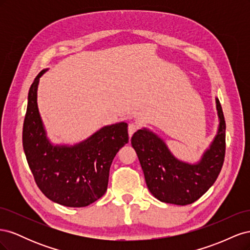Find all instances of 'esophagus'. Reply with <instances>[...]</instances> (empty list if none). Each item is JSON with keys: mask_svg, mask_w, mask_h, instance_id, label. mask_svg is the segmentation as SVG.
<instances>
[{"mask_svg": "<svg viewBox=\"0 0 250 250\" xmlns=\"http://www.w3.org/2000/svg\"><path fill=\"white\" fill-rule=\"evenodd\" d=\"M139 129V125L134 124V123H130L129 125H128V134H129V137L131 138L132 134L137 131Z\"/></svg>", "mask_w": 250, "mask_h": 250, "instance_id": "obj_1", "label": "esophagus"}]
</instances>
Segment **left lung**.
I'll list each match as a JSON object with an SVG mask.
<instances>
[{
  "instance_id": "8db88e82",
  "label": "left lung",
  "mask_w": 250,
  "mask_h": 250,
  "mask_svg": "<svg viewBox=\"0 0 250 250\" xmlns=\"http://www.w3.org/2000/svg\"><path fill=\"white\" fill-rule=\"evenodd\" d=\"M219 119L217 134L198 162L180 161L166 142L148 128H142L131 138L146 185L156 199L186 206L199 199L214 185L221 171L225 155V120L216 97Z\"/></svg>"
}]
</instances>
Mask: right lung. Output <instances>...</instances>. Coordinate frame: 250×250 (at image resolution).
I'll return each instance as SVG.
<instances>
[{
    "instance_id": "add662e5",
    "label": "right lung",
    "mask_w": 250,
    "mask_h": 250,
    "mask_svg": "<svg viewBox=\"0 0 250 250\" xmlns=\"http://www.w3.org/2000/svg\"><path fill=\"white\" fill-rule=\"evenodd\" d=\"M47 71L37 75L29 89L22 147L35 183L46 197L64 207H87L107 190L111 163L128 143V125H106L74 145H54L37 106L40 78Z\"/></svg>"
}]
</instances>
